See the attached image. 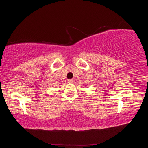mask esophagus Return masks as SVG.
Wrapping results in <instances>:
<instances>
[{"label": "esophagus", "mask_w": 148, "mask_h": 148, "mask_svg": "<svg viewBox=\"0 0 148 148\" xmlns=\"http://www.w3.org/2000/svg\"><path fill=\"white\" fill-rule=\"evenodd\" d=\"M74 82H75V80H74V79H69V80H68V82H69V84H73V83H74Z\"/></svg>", "instance_id": "obj_1"}]
</instances>
